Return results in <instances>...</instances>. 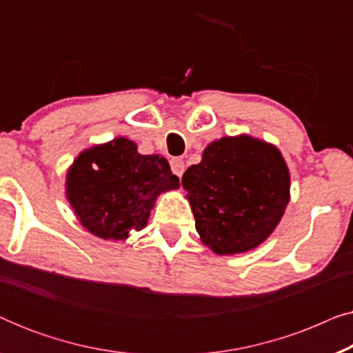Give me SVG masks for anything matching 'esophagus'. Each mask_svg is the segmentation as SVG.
I'll use <instances>...</instances> for the list:
<instances>
[{"label": "esophagus", "instance_id": "esophagus-1", "mask_svg": "<svg viewBox=\"0 0 353 353\" xmlns=\"http://www.w3.org/2000/svg\"><path fill=\"white\" fill-rule=\"evenodd\" d=\"M170 168L176 176H181L183 172H185V162L180 157H173L170 161Z\"/></svg>", "mask_w": 353, "mask_h": 353}]
</instances>
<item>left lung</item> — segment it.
Returning <instances> with one entry per match:
<instances>
[{
    "label": "left lung",
    "mask_w": 353,
    "mask_h": 353,
    "mask_svg": "<svg viewBox=\"0 0 353 353\" xmlns=\"http://www.w3.org/2000/svg\"><path fill=\"white\" fill-rule=\"evenodd\" d=\"M196 230L215 254L248 252L263 243L289 202V170L272 144L221 138L181 178Z\"/></svg>",
    "instance_id": "obj_1"
}]
</instances>
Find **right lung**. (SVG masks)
I'll return each instance as SVG.
<instances>
[{
    "instance_id": "obj_1",
    "label": "right lung",
    "mask_w": 353,
    "mask_h": 353,
    "mask_svg": "<svg viewBox=\"0 0 353 353\" xmlns=\"http://www.w3.org/2000/svg\"><path fill=\"white\" fill-rule=\"evenodd\" d=\"M178 183L165 157L141 156L133 141L117 138L75 159L65 192L90 233L117 241L146 226L156 197Z\"/></svg>"
}]
</instances>
